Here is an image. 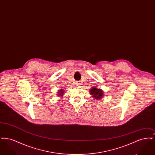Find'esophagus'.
<instances>
[{"instance_id":"esophagus-1","label":"esophagus","mask_w":155,"mask_h":155,"mask_svg":"<svg viewBox=\"0 0 155 155\" xmlns=\"http://www.w3.org/2000/svg\"><path fill=\"white\" fill-rule=\"evenodd\" d=\"M75 85H80V83L77 82V83H75Z\"/></svg>"}]
</instances>
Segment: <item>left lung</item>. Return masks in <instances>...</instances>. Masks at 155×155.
Here are the masks:
<instances>
[{"label":"left lung","instance_id":"obj_1","mask_svg":"<svg viewBox=\"0 0 155 155\" xmlns=\"http://www.w3.org/2000/svg\"><path fill=\"white\" fill-rule=\"evenodd\" d=\"M91 94L96 99H101L103 96V91L100 89L93 88L90 89Z\"/></svg>","mask_w":155,"mask_h":155}]
</instances>
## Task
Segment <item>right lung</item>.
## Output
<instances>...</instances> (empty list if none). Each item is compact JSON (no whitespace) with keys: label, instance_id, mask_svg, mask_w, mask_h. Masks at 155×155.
<instances>
[{"label":"right lung","instance_id":"add662e5","mask_svg":"<svg viewBox=\"0 0 155 155\" xmlns=\"http://www.w3.org/2000/svg\"><path fill=\"white\" fill-rule=\"evenodd\" d=\"M61 91H63V90H60V91L59 92V94H58V95H59L58 96H62L63 95V92H61Z\"/></svg>","mask_w":155,"mask_h":155}]
</instances>
